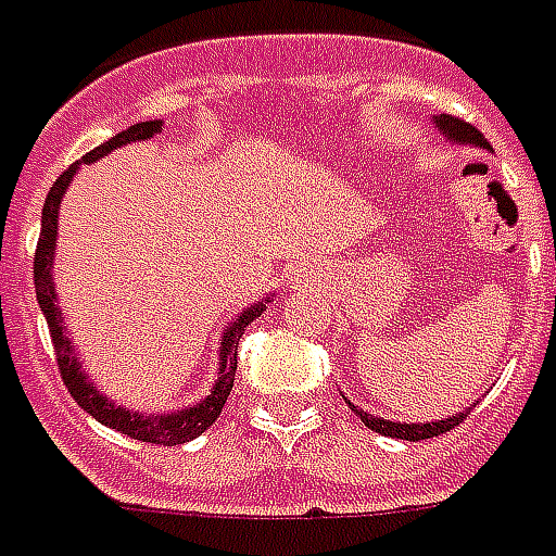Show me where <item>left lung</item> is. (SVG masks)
<instances>
[{
  "mask_svg": "<svg viewBox=\"0 0 556 556\" xmlns=\"http://www.w3.org/2000/svg\"><path fill=\"white\" fill-rule=\"evenodd\" d=\"M437 128H442L445 135L454 137V140H460V143H475V146H486L483 135L475 128V125L463 123L457 116H448V114H440L437 116ZM352 410L361 416V421L366 428H372L375 433H383V437H395V440H410V442H419V440H431V437H440V433L452 431L457 428L469 410L457 413V416H448V419H440V421H425V425H402V421H390V419H381V416H372V413H363L357 410L352 404Z\"/></svg>",
  "mask_w": 556,
  "mask_h": 556,
  "instance_id": "left-lung-1",
  "label": "left lung"
}]
</instances>
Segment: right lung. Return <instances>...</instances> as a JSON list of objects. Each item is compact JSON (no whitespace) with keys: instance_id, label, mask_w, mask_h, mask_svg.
<instances>
[{"instance_id":"add662e5","label":"right lung","mask_w":556,"mask_h":556,"mask_svg":"<svg viewBox=\"0 0 556 556\" xmlns=\"http://www.w3.org/2000/svg\"><path fill=\"white\" fill-rule=\"evenodd\" d=\"M161 131V123L157 119H149V123H137L131 128H125L116 137H111L108 143L96 146L93 152H87L81 161H75L66 173H61L52 190L46 195L43 204V225H40V240H37L35 249V290L37 302H40V311L46 316V325H49V333H52V345H55V361L58 369H61V378H64L66 390L73 395L78 407H85L93 419H99L108 428L131 437V440L140 442H154V445H181V442L195 440L199 433H204L216 421V416L223 413L228 395H231L233 387V372H237V349H240V337H243L245 325L254 323L263 313L266 304L257 302L254 307L237 316L228 328H225L223 345H219V378H216L214 390L207 399H202L199 404H190L178 413H164V416H140L135 410H123L116 407L114 402H108L104 395L93 390V383L87 381V375L81 372L78 366V357H75L73 342L66 340V325L64 316H61V307L55 304V283H52V261H55V237H58V207H61V199H64V190L73 181L78 164H93L96 157L114 152L125 143H137V140H146Z\"/></svg>"}]
</instances>
